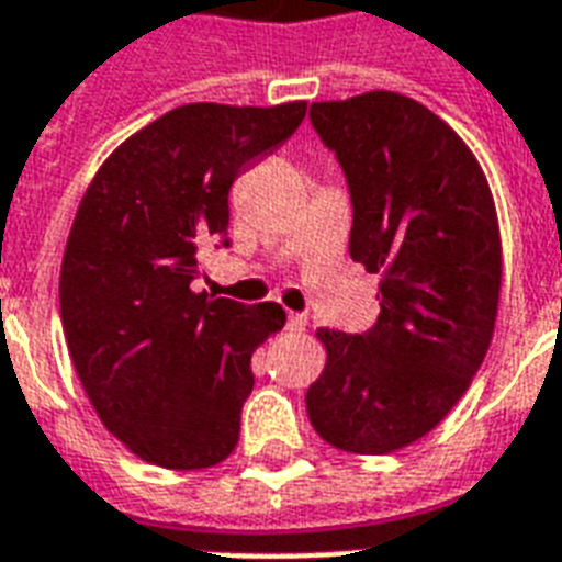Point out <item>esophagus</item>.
<instances>
[{
    "label": "esophagus",
    "mask_w": 562,
    "mask_h": 562,
    "mask_svg": "<svg viewBox=\"0 0 562 562\" xmlns=\"http://www.w3.org/2000/svg\"><path fill=\"white\" fill-rule=\"evenodd\" d=\"M305 323H308V317H305V314L289 312V323H285V328H289V331H303Z\"/></svg>",
    "instance_id": "1"
}]
</instances>
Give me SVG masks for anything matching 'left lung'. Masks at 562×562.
<instances>
[{
  "label": "left lung",
  "instance_id": "1",
  "mask_svg": "<svg viewBox=\"0 0 562 562\" xmlns=\"http://www.w3.org/2000/svg\"><path fill=\"white\" fill-rule=\"evenodd\" d=\"M308 117L349 181V257L381 273V314L363 335L317 328L326 367L305 409L337 450L395 453L456 407L494 340V195L453 126L407 94L323 100Z\"/></svg>",
  "mask_w": 562,
  "mask_h": 562
}]
</instances>
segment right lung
<instances>
[{"mask_svg": "<svg viewBox=\"0 0 562 562\" xmlns=\"http://www.w3.org/2000/svg\"><path fill=\"white\" fill-rule=\"evenodd\" d=\"M303 117L305 100L187 103L123 140L80 199L59 268L68 355L103 427L144 462L202 471L234 453L250 355L285 312L190 282L199 254L227 245L234 178Z\"/></svg>", "mask_w": 562, "mask_h": 562, "instance_id": "add662e5", "label": "right lung"}]
</instances>
